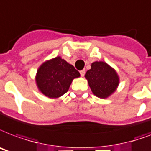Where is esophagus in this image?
<instances>
[{"label": "esophagus", "instance_id": "obj_1", "mask_svg": "<svg viewBox=\"0 0 151 151\" xmlns=\"http://www.w3.org/2000/svg\"><path fill=\"white\" fill-rule=\"evenodd\" d=\"M80 73H81V77H84L85 73H86V71H85V70H82L80 71Z\"/></svg>", "mask_w": 151, "mask_h": 151}]
</instances>
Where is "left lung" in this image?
Returning <instances> with one entry per match:
<instances>
[{
    "label": "left lung",
    "mask_w": 151,
    "mask_h": 151,
    "mask_svg": "<svg viewBox=\"0 0 151 151\" xmlns=\"http://www.w3.org/2000/svg\"><path fill=\"white\" fill-rule=\"evenodd\" d=\"M91 90L100 98H107L116 89L119 85V77L114 69L104 62L92 63L91 69L86 72Z\"/></svg>",
    "instance_id": "1"
}]
</instances>
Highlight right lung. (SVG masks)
Wrapping results in <instances>:
<instances>
[{
    "instance_id": "obj_1",
    "label": "right lung",
    "mask_w": 151,
    "mask_h": 151,
    "mask_svg": "<svg viewBox=\"0 0 151 151\" xmlns=\"http://www.w3.org/2000/svg\"><path fill=\"white\" fill-rule=\"evenodd\" d=\"M80 77L73 65L61 57H56L41 65L36 74V84L42 94L57 98L68 91L73 79Z\"/></svg>"
}]
</instances>
